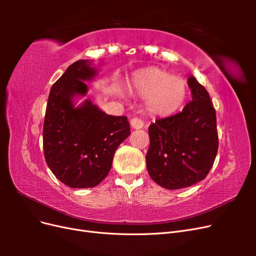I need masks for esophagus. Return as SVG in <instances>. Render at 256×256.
Segmentation results:
<instances>
[{
    "label": "esophagus",
    "mask_w": 256,
    "mask_h": 256,
    "mask_svg": "<svg viewBox=\"0 0 256 256\" xmlns=\"http://www.w3.org/2000/svg\"><path fill=\"white\" fill-rule=\"evenodd\" d=\"M130 124H131V127L134 129H141L144 126V122L138 118H132L130 120Z\"/></svg>",
    "instance_id": "obj_1"
}]
</instances>
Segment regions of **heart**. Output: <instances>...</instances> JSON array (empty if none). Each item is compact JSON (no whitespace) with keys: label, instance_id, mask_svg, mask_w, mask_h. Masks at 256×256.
Instances as JSON below:
<instances>
[{"label":"heart","instance_id":"b5f03b06","mask_svg":"<svg viewBox=\"0 0 256 256\" xmlns=\"http://www.w3.org/2000/svg\"><path fill=\"white\" fill-rule=\"evenodd\" d=\"M132 88L147 97V110L158 116L175 113L184 102L188 92L184 80L156 67L138 72L132 79Z\"/></svg>","mask_w":256,"mask_h":256}]
</instances>
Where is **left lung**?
<instances>
[{
	"mask_svg": "<svg viewBox=\"0 0 256 256\" xmlns=\"http://www.w3.org/2000/svg\"><path fill=\"white\" fill-rule=\"evenodd\" d=\"M192 102L182 112L150 124L146 166L152 180L170 190L187 188L207 176L218 152V131L208 92L188 79Z\"/></svg>",
	"mask_w": 256,
	"mask_h": 256,
	"instance_id": "obj_1",
	"label": "left lung"
}]
</instances>
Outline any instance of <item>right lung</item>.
Instances as JSON below:
<instances>
[{"label": "right lung", "mask_w": 256, "mask_h": 256, "mask_svg": "<svg viewBox=\"0 0 256 256\" xmlns=\"http://www.w3.org/2000/svg\"><path fill=\"white\" fill-rule=\"evenodd\" d=\"M88 60L69 66L52 85L46 109L42 144L46 162L58 180L72 188H92L109 174L115 150L130 134L126 116L108 115L90 100L74 106L96 76Z\"/></svg>", "instance_id": "add662e5"}]
</instances>
